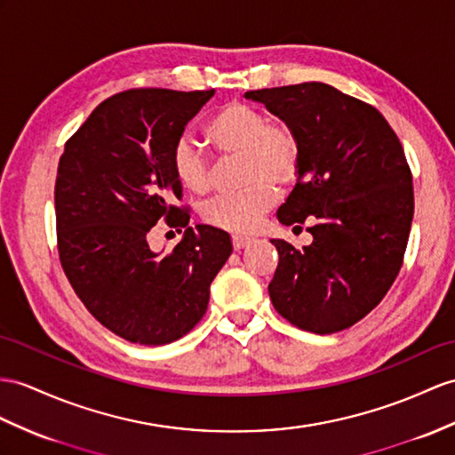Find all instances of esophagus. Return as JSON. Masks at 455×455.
Wrapping results in <instances>:
<instances>
[{"mask_svg":"<svg viewBox=\"0 0 455 455\" xmlns=\"http://www.w3.org/2000/svg\"><path fill=\"white\" fill-rule=\"evenodd\" d=\"M231 243H234V249L235 251H241L243 247L249 245L251 237H247V235H234V237H231Z\"/></svg>","mask_w":455,"mask_h":455,"instance_id":"1","label":"esophagus"}]
</instances>
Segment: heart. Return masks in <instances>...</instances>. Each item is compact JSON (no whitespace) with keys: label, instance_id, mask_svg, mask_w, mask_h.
Listing matches in <instances>:
<instances>
[{"label":"heart","instance_id":"b5f03b06","mask_svg":"<svg viewBox=\"0 0 455 455\" xmlns=\"http://www.w3.org/2000/svg\"><path fill=\"white\" fill-rule=\"evenodd\" d=\"M206 137L221 154H239L241 181L247 187L212 196L201 216L208 226L249 234L274 203L272 185L285 187L297 180L301 165L299 139L283 121H274L241 102L221 106L208 119ZM172 165L180 183L193 193H206L214 183L208 158L189 139L175 142Z\"/></svg>","mask_w":455,"mask_h":455}]
</instances>
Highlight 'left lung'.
Returning a JSON list of instances; mask_svg holds the SVG:
<instances>
[{
  "label": "left lung",
  "instance_id": "left-lung-1",
  "mask_svg": "<svg viewBox=\"0 0 455 455\" xmlns=\"http://www.w3.org/2000/svg\"><path fill=\"white\" fill-rule=\"evenodd\" d=\"M245 98L285 121L301 147L297 183L278 220H313V243L303 251L272 239L280 254L272 305L313 334L346 330L382 301L403 264L415 203L402 142L379 109L324 83Z\"/></svg>",
  "mask_w": 455,
  "mask_h": 455
}]
</instances>
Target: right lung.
Masks as SVG:
<instances>
[{
  "instance_id": "add662e5",
  "label": "right lung",
  "mask_w": 455,
  "mask_h": 455,
  "mask_svg": "<svg viewBox=\"0 0 455 455\" xmlns=\"http://www.w3.org/2000/svg\"><path fill=\"white\" fill-rule=\"evenodd\" d=\"M214 91L131 88L104 100L65 142L55 177L63 272L100 324L140 346L183 338L206 313L210 283L231 254L212 226H189L172 150ZM164 219L185 227L170 253L148 245ZM181 231V229H180Z\"/></svg>"
}]
</instances>
